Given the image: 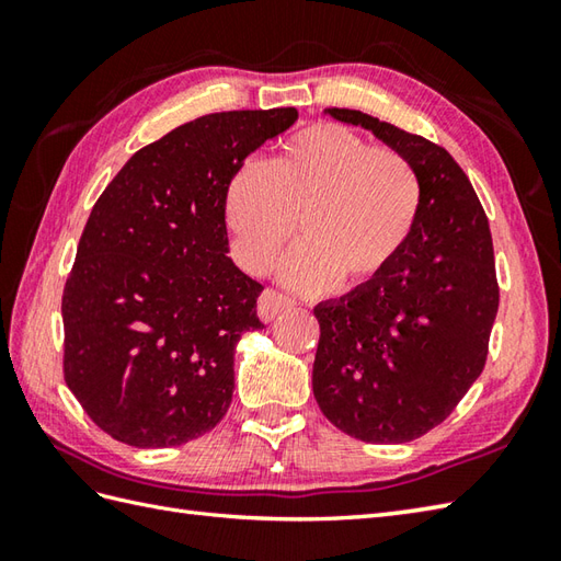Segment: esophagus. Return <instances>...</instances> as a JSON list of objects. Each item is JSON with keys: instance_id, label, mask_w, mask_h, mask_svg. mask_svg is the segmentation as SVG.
Masks as SVG:
<instances>
[{"instance_id": "esophagus-1", "label": "esophagus", "mask_w": 561, "mask_h": 561, "mask_svg": "<svg viewBox=\"0 0 561 561\" xmlns=\"http://www.w3.org/2000/svg\"><path fill=\"white\" fill-rule=\"evenodd\" d=\"M291 306H294V299H289V296L279 294L277 289H265L257 299V316L265 320V323H272L274 318L287 311V308H291Z\"/></svg>"}]
</instances>
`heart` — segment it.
<instances>
[{
    "instance_id": "obj_1",
    "label": "heart",
    "mask_w": 561,
    "mask_h": 561,
    "mask_svg": "<svg viewBox=\"0 0 561 561\" xmlns=\"http://www.w3.org/2000/svg\"><path fill=\"white\" fill-rule=\"evenodd\" d=\"M410 159L374 149L337 123H316L277 157L245 163L226 187V226L241 267L265 274L294 233L301 243L282 277L304 291L359 289L383 277L410 245L422 214Z\"/></svg>"
}]
</instances>
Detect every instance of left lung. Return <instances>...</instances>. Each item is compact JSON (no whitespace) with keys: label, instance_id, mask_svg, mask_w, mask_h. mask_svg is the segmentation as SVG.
<instances>
[{"label":"left lung","instance_id":"left-lung-1","mask_svg":"<svg viewBox=\"0 0 561 561\" xmlns=\"http://www.w3.org/2000/svg\"><path fill=\"white\" fill-rule=\"evenodd\" d=\"M325 113L410 159L424 202L383 277L313 308V396L340 432L408 444L444 422L484 368L499 308L490 221L444 147L362 111Z\"/></svg>","mask_w":561,"mask_h":561}]
</instances>
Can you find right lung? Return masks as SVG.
<instances>
[{
    "label": "right lung",
    "mask_w": 561,
    "mask_h": 561,
    "mask_svg": "<svg viewBox=\"0 0 561 561\" xmlns=\"http://www.w3.org/2000/svg\"><path fill=\"white\" fill-rule=\"evenodd\" d=\"M296 108L202 115L129 159L83 226L65 296V380L105 434L187 444L233 398V352L262 284L233 265L226 187Z\"/></svg>",
    "instance_id": "obj_1"
}]
</instances>
